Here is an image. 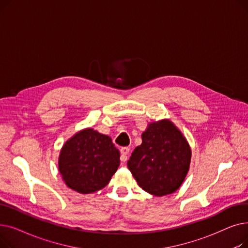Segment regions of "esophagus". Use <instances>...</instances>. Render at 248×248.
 Segmentation results:
<instances>
[{"label":"esophagus","mask_w":248,"mask_h":248,"mask_svg":"<svg viewBox=\"0 0 248 248\" xmlns=\"http://www.w3.org/2000/svg\"><path fill=\"white\" fill-rule=\"evenodd\" d=\"M128 153H129V148L128 147H124V148L121 149V154H122L121 161L123 163H125L127 161V155H128Z\"/></svg>","instance_id":"obj_1"}]
</instances>
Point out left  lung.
I'll list each match as a JSON object with an SVG mask.
<instances>
[{"label": "left lung", "instance_id": "left-lung-1", "mask_svg": "<svg viewBox=\"0 0 248 248\" xmlns=\"http://www.w3.org/2000/svg\"><path fill=\"white\" fill-rule=\"evenodd\" d=\"M190 161L186 139L170 121H161L142 133L141 145L132 153L127 167L142 190L160 197L179 189Z\"/></svg>", "mask_w": 248, "mask_h": 248}]
</instances>
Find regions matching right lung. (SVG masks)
<instances>
[{
    "label": "right lung",
    "instance_id": "obj_1",
    "mask_svg": "<svg viewBox=\"0 0 248 248\" xmlns=\"http://www.w3.org/2000/svg\"><path fill=\"white\" fill-rule=\"evenodd\" d=\"M120 151L108 136L93 128L74 135L63 146L59 171L69 188L82 194L106 187L120 166Z\"/></svg>",
    "mask_w": 248,
    "mask_h": 248
}]
</instances>
